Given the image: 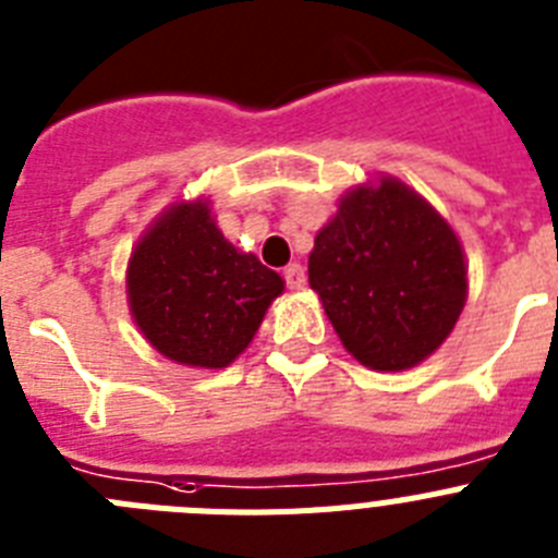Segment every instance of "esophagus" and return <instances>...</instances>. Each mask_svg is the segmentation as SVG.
I'll use <instances>...</instances> for the list:
<instances>
[{
	"label": "esophagus",
	"instance_id": "esophagus-1",
	"mask_svg": "<svg viewBox=\"0 0 558 558\" xmlns=\"http://www.w3.org/2000/svg\"><path fill=\"white\" fill-rule=\"evenodd\" d=\"M284 282H288V288L290 290H299V288H304V284H307V274H304V268L302 265H288V268H284Z\"/></svg>",
	"mask_w": 558,
	"mask_h": 558
}]
</instances>
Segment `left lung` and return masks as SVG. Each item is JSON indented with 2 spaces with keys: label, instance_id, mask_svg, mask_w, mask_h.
<instances>
[{
  "label": "left lung",
  "instance_id": "left-lung-1",
  "mask_svg": "<svg viewBox=\"0 0 558 558\" xmlns=\"http://www.w3.org/2000/svg\"><path fill=\"white\" fill-rule=\"evenodd\" d=\"M310 288L347 352L377 372H402L436 352L466 302L456 231L405 184L357 186L318 231Z\"/></svg>",
  "mask_w": 558,
  "mask_h": 558
}]
</instances>
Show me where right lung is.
<instances>
[{
    "label": "right lung",
    "mask_w": 558,
    "mask_h": 558,
    "mask_svg": "<svg viewBox=\"0 0 558 558\" xmlns=\"http://www.w3.org/2000/svg\"><path fill=\"white\" fill-rule=\"evenodd\" d=\"M282 290V276L220 234L206 201L161 215L128 265L133 318L153 347L184 366H229Z\"/></svg>",
    "instance_id": "add662e5"
}]
</instances>
